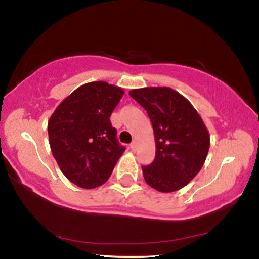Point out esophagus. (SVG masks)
<instances>
[{"label": "esophagus", "mask_w": 259, "mask_h": 259, "mask_svg": "<svg viewBox=\"0 0 259 259\" xmlns=\"http://www.w3.org/2000/svg\"><path fill=\"white\" fill-rule=\"evenodd\" d=\"M130 147H132L133 151H136V150H138V142L133 141L132 145H130Z\"/></svg>", "instance_id": "obj_1"}]
</instances>
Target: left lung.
Returning <instances> with one entry per match:
<instances>
[{"mask_svg": "<svg viewBox=\"0 0 259 259\" xmlns=\"http://www.w3.org/2000/svg\"><path fill=\"white\" fill-rule=\"evenodd\" d=\"M129 95L146 109L153 126L156 157L142 167L145 180L159 192L183 189L203 167L210 146L201 115L189 100L167 86L134 89Z\"/></svg>", "mask_w": 259, "mask_h": 259, "instance_id": "left-lung-1", "label": "left lung"}]
</instances>
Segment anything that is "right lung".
I'll list each match as a JSON object with an SVG mask.
<instances>
[{
	"label": "right lung",
	"mask_w": 259,
	"mask_h": 259,
	"mask_svg": "<svg viewBox=\"0 0 259 259\" xmlns=\"http://www.w3.org/2000/svg\"><path fill=\"white\" fill-rule=\"evenodd\" d=\"M123 95L119 86L88 82L52 113L47 124L52 154L62 173L76 186L95 189L105 184L125 151L109 120Z\"/></svg>",
	"instance_id": "right-lung-1"
}]
</instances>
